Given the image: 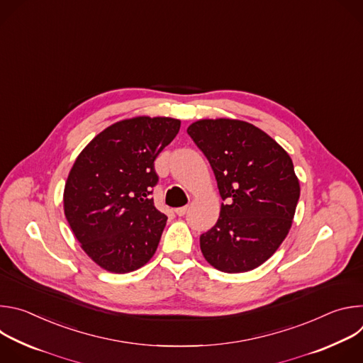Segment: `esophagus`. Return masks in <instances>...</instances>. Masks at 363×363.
<instances>
[{
	"instance_id": "esophagus-1",
	"label": "esophagus",
	"mask_w": 363,
	"mask_h": 363,
	"mask_svg": "<svg viewBox=\"0 0 363 363\" xmlns=\"http://www.w3.org/2000/svg\"><path fill=\"white\" fill-rule=\"evenodd\" d=\"M186 211H188V206H186V205H185V206H179V208H177V210H175L177 216H179V217L185 216V214H186Z\"/></svg>"
}]
</instances>
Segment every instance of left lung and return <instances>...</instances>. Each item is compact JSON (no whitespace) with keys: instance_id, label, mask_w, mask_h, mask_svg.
<instances>
[{"instance_id":"obj_1","label":"left lung","mask_w":363,"mask_h":363,"mask_svg":"<svg viewBox=\"0 0 363 363\" xmlns=\"http://www.w3.org/2000/svg\"><path fill=\"white\" fill-rule=\"evenodd\" d=\"M186 132L208 160L224 201L217 224L199 237L205 260L224 273L262 266L289 234L296 213L300 185L291 158L242 121L202 119Z\"/></svg>"}]
</instances>
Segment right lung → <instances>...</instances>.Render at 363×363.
Instances as JSON below:
<instances>
[{
	"label": "right lung",
	"mask_w": 363,
	"mask_h": 363,
	"mask_svg": "<svg viewBox=\"0 0 363 363\" xmlns=\"http://www.w3.org/2000/svg\"><path fill=\"white\" fill-rule=\"evenodd\" d=\"M181 121L138 116L113 123L80 152L65 186V216L91 260L112 273L145 266L168 217L155 208L153 162Z\"/></svg>",
	"instance_id": "obj_1"
}]
</instances>
